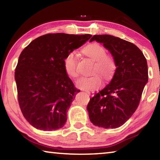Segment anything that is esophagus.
<instances>
[{
  "mask_svg": "<svg viewBox=\"0 0 160 160\" xmlns=\"http://www.w3.org/2000/svg\"><path fill=\"white\" fill-rule=\"evenodd\" d=\"M87 92L90 96H93L94 95V93H95V92H93V91H87V92Z\"/></svg>",
  "mask_w": 160,
  "mask_h": 160,
  "instance_id": "obj_1",
  "label": "esophagus"
}]
</instances>
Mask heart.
Wrapping results in <instances>:
<instances>
[{
	"label": "heart",
	"instance_id": "obj_1",
	"mask_svg": "<svg viewBox=\"0 0 160 160\" xmlns=\"http://www.w3.org/2000/svg\"><path fill=\"white\" fill-rule=\"evenodd\" d=\"M82 52L95 61L92 74L90 77L80 78L77 81L76 85L80 89L86 91L96 90L102 85V78L105 80H110L115 74L117 65L112 55L106 53L105 48L100 44L90 43L82 49ZM63 65L66 74L72 78L78 77V58L75 52H70L65 58ZM100 74L101 76L97 74Z\"/></svg>",
	"mask_w": 160,
	"mask_h": 160
}]
</instances>
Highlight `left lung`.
I'll list each match as a JSON object with an SVG mask.
<instances>
[{
  "label": "left lung",
  "mask_w": 160,
  "mask_h": 160,
  "mask_svg": "<svg viewBox=\"0 0 160 160\" xmlns=\"http://www.w3.org/2000/svg\"><path fill=\"white\" fill-rule=\"evenodd\" d=\"M93 40L111 52L117 68L109 85L90 99L87 110L94 125L117 128L138 108L148 81V63L142 52L130 42L110 35H95L90 41Z\"/></svg>",
  "instance_id": "1"
}]
</instances>
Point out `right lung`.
<instances>
[{
  "label": "right lung",
  "mask_w": 160,
  "mask_h": 160,
  "mask_svg": "<svg viewBox=\"0 0 160 160\" xmlns=\"http://www.w3.org/2000/svg\"><path fill=\"white\" fill-rule=\"evenodd\" d=\"M91 37L48 33L21 52L15 71L18 100L24 118L38 130H56L66 122L68 109L80 90L65 72L63 61Z\"/></svg>",
  "instance_id": "add662e5"
}]
</instances>
